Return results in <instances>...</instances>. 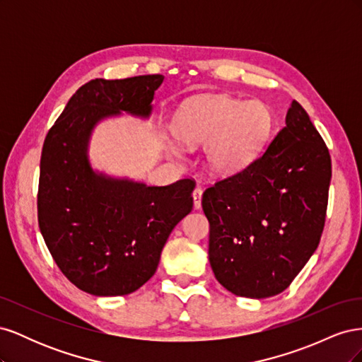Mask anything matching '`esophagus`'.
<instances>
[{"label": "esophagus", "instance_id": "esophagus-1", "mask_svg": "<svg viewBox=\"0 0 362 362\" xmlns=\"http://www.w3.org/2000/svg\"><path fill=\"white\" fill-rule=\"evenodd\" d=\"M193 205H194V208L196 210H199L201 208V199H202V189H201V185H196V189L193 190Z\"/></svg>", "mask_w": 362, "mask_h": 362}]
</instances>
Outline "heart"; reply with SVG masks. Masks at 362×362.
<instances>
[{
	"instance_id": "b5f03b06",
	"label": "heart",
	"mask_w": 362,
	"mask_h": 362,
	"mask_svg": "<svg viewBox=\"0 0 362 362\" xmlns=\"http://www.w3.org/2000/svg\"><path fill=\"white\" fill-rule=\"evenodd\" d=\"M273 127L266 104L226 95L199 96L181 105L173 133L187 145H205L213 170L233 172L255 158Z\"/></svg>"
}]
</instances>
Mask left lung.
<instances>
[{
	"label": "left lung",
	"mask_w": 362,
	"mask_h": 362,
	"mask_svg": "<svg viewBox=\"0 0 362 362\" xmlns=\"http://www.w3.org/2000/svg\"><path fill=\"white\" fill-rule=\"evenodd\" d=\"M331 177L329 149L293 101L266 149L202 194L216 279L254 299L286 290L320 243Z\"/></svg>",
	"instance_id": "8db88e82"
}]
</instances>
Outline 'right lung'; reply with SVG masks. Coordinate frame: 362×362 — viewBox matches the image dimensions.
I'll return each instance as SVG.
<instances>
[{
  "instance_id": "right-lung-1",
  "label": "right lung",
  "mask_w": 362,
  "mask_h": 362,
  "mask_svg": "<svg viewBox=\"0 0 362 362\" xmlns=\"http://www.w3.org/2000/svg\"><path fill=\"white\" fill-rule=\"evenodd\" d=\"M164 76L90 80L74 93L43 141L37 222L52 259L75 287L124 296L154 275L164 243L192 211L194 181L145 185L96 175L86 149L101 117L151 113Z\"/></svg>"
}]
</instances>
